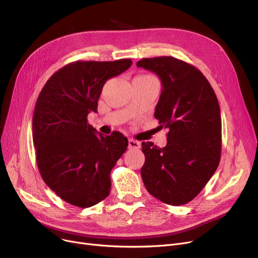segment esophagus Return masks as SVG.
<instances>
[{
	"mask_svg": "<svg viewBox=\"0 0 258 258\" xmlns=\"http://www.w3.org/2000/svg\"><path fill=\"white\" fill-rule=\"evenodd\" d=\"M128 148L130 150H138V148H140V143L136 140L130 139L128 140Z\"/></svg>",
	"mask_w": 258,
	"mask_h": 258,
	"instance_id": "esophagus-1",
	"label": "esophagus"
}]
</instances>
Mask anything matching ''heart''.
Masks as SVG:
<instances>
[{
    "label": "heart",
    "mask_w": 258,
    "mask_h": 258,
    "mask_svg": "<svg viewBox=\"0 0 258 258\" xmlns=\"http://www.w3.org/2000/svg\"><path fill=\"white\" fill-rule=\"evenodd\" d=\"M138 77H152V76H150V75H140Z\"/></svg>",
    "instance_id": "1"
}]
</instances>
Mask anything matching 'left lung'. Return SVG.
Wrapping results in <instances>:
<instances>
[{
  "instance_id": "obj_1",
  "label": "left lung",
  "mask_w": 258,
  "mask_h": 258,
  "mask_svg": "<svg viewBox=\"0 0 258 258\" xmlns=\"http://www.w3.org/2000/svg\"><path fill=\"white\" fill-rule=\"evenodd\" d=\"M138 67L156 73L162 92L155 117L167 128V144L142 142L141 177L152 196L180 206L192 201L219 166L222 151L220 104L207 78L172 56L142 58Z\"/></svg>"
}]
</instances>
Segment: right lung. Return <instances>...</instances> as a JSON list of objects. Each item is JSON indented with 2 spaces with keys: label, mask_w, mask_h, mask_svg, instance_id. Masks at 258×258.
Listing matches in <instances>:
<instances>
[{
  "label": "right lung",
  "mask_w": 258,
  "mask_h": 258,
  "mask_svg": "<svg viewBox=\"0 0 258 258\" xmlns=\"http://www.w3.org/2000/svg\"><path fill=\"white\" fill-rule=\"evenodd\" d=\"M132 66V59L77 60L54 73L40 91L33 118V144L40 175L69 204L88 208L111 191V170L126 151L120 132L96 134L88 122L97 113L107 79Z\"/></svg>",
  "instance_id": "add662e5"
}]
</instances>
